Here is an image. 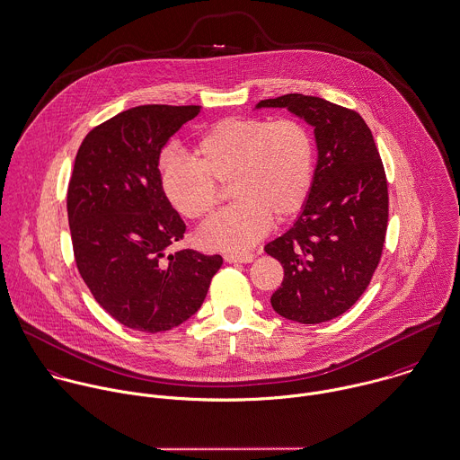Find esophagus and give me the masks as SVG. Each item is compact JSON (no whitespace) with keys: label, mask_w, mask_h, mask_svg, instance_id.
<instances>
[{"label":"esophagus","mask_w":460,"mask_h":460,"mask_svg":"<svg viewBox=\"0 0 460 460\" xmlns=\"http://www.w3.org/2000/svg\"><path fill=\"white\" fill-rule=\"evenodd\" d=\"M255 255L253 253H226L225 255V261L228 264H235V262H243V264H248V262H253Z\"/></svg>","instance_id":"34e87169"}]
</instances>
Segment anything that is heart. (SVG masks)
<instances>
[{"label":"heart","instance_id":"obj_1","mask_svg":"<svg viewBox=\"0 0 460 460\" xmlns=\"http://www.w3.org/2000/svg\"><path fill=\"white\" fill-rule=\"evenodd\" d=\"M192 156L194 162L167 158L160 167V187L176 212L198 221L219 201L216 183H230L235 203L198 234L199 243L214 250L248 248L271 221L284 223L298 214L314 180V141L293 118L223 119L198 139Z\"/></svg>","mask_w":460,"mask_h":460}]
</instances>
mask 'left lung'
Wrapping results in <instances>:
<instances>
[{
    "instance_id": "8db88e82",
    "label": "left lung",
    "mask_w": 460,
    "mask_h": 460,
    "mask_svg": "<svg viewBox=\"0 0 460 460\" xmlns=\"http://www.w3.org/2000/svg\"><path fill=\"white\" fill-rule=\"evenodd\" d=\"M288 109L314 127L317 164L296 223L266 244L284 268L271 305L315 324L344 314L367 289L380 262L389 194L373 134L358 112L323 98L286 94L257 109Z\"/></svg>"
}]
</instances>
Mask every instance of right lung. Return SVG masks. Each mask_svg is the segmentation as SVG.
Returning <instances> with one entry per match:
<instances>
[{
    "label": "right lung",
    "instance_id": "1",
    "mask_svg": "<svg viewBox=\"0 0 460 460\" xmlns=\"http://www.w3.org/2000/svg\"><path fill=\"white\" fill-rule=\"evenodd\" d=\"M198 105H141L93 128L75 158L67 217L76 268L94 300L121 324L165 332L203 304L221 255L165 248L185 223L160 187L158 158Z\"/></svg>",
    "mask_w": 460,
    "mask_h": 460
}]
</instances>
